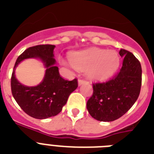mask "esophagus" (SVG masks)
Returning <instances> with one entry per match:
<instances>
[{"mask_svg":"<svg viewBox=\"0 0 154 154\" xmlns=\"http://www.w3.org/2000/svg\"><path fill=\"white\" fill-rule=\"evenodd\" d=\"M86 81H85L84 79H79L78 80V85L79 86H81V85L84 84V83H86Z\"/></svg>","mask_w":154,"mask_h":154,"instance_id":"1","label":"esophagus"}]
</instances>
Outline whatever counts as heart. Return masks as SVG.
Returning <instances> with one entry per match:
<instances>
[{"mask_svg": "<svg viewBox=\"0 0 154 154\" xmlns=\"http://www.w3.org/2000/svg\"><path fill=\"white\" fill-rule=\"evenodd\" d=\"M64 65L85 72L94 81H105L115 74L120 66V57L114 50L100 48L75 52L70 55V60L60 59Z\"/></svg>", "mask_w": 154, "mask_h": 154, "instance_id": "b5f03b06", "label": "heart"}]
</instances>
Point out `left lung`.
Returning a JSON list of instances; mask_svg holds the SVG:
<instances>
[{
    "instance_id": "1",
    "label": "left lung",
    "mask_w": 154,
    "mask_h": 154,
    "mask_svg": "<svg viewBox=\"0 0 154 154\" xmlns=\"http://www.w3.org/2000/svg\"><path fill=\"white\" fill-rule=\"evenodd\" d=\"M124 58L122 68L112 79L94 84L92 97L86 109L93 118L99 121L117 120L132 107L140 94L142 67L131 53L120 49Z\"/></svg>"
}]
</instances>
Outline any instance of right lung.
Instances as JSON below:
<instances>
[{
    "label": "right lung",
    "instance_id": "add662e5",
    "mask_svg": "<svg viewBox=\"0 0 154 154\" xmlns=\"http://www.w3.org/2000/svg\"><path fill=\"white\" fill-rule=\"evenodd\" d=\"M53 45L30 47L18 57L11 75V93L18 105L27 115L35 119H47L61 112L69 95L78 87L77 79H63L56 66ZM38 59L46 68L45 75L38 85L28 87L22 85L15 77V69L24 59Z\"/></svg>",
    "mask_w": 154,
    "mask_h": 154
}]
</instances>
